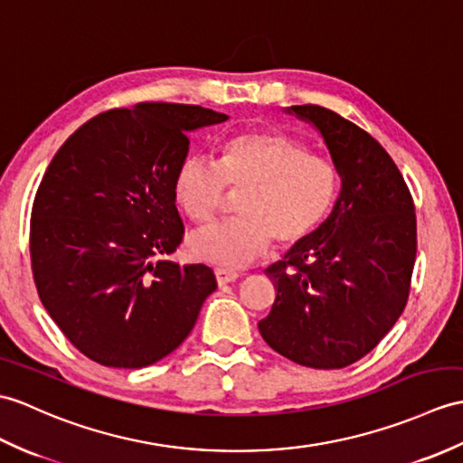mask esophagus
Listing matches in <instances>:
<instances>
[{"label":"esophagus","mask_w":463,"mask_h":463,"mask_svg":"<svg viewBox=\"0 0 463 463\" xmlns=\"http://www.w3.org/2000/svg\"><path fill=\"white\" fill-rule=\"evenodd\" d=\"M214 278H217V284L219 286H224V284L234 282L236 278H239V274L231 272V270H222V268H217V270H214Z\"/></svg>","instance_id":"esophagus-1"}]
</instances>
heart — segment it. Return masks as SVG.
I'll return each instance as SVG.
<instances>
[{"instance_id":"b5f03b06","label":"heart","mask_w":463,"mask_h":463,"mask_svg":"<svg viewBox=\"0 0 463 463\" xmlns=\"http://www.w3.org/2000/svg\"><path fill=\"white\" fill-rule=\"evenodd\" d=\"M227 187L242 195L241 219L209 224L189 236V252L222 270L244 268L270 249L307 239L329 214L337 174L324 157L280 132L254 130L227 139L217 164L189 156L174 179V195L189 219L207 222L222 207Z\"/></svg>"}]
</instances>
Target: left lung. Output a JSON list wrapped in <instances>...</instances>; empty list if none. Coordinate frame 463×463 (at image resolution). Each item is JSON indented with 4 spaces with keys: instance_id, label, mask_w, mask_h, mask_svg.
<instances>
[{
    "instance_id": "left-lung-1",
    "label": "left lung",
    "mask_w": 463,
    "mask_h": 463,
    "mask_svg": "<svg viewBox=\"0 0 463 463\" xmlns=\"http://www.w3.org/2000/svg\"><path fill=\"white\" fill-rule=\"evenodd\" d=\"M324 137L341 177L329 217L266 268L278 289L258 329L286 359L343 369L401 317L416 260L414 203L399 167L359 126L324 106H289Z\"/></svg>"
}]
</instances>
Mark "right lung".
<instances>
[{
	"mask_svg": "<svg viewBox=\"0 0 463 463\" xmlns=\"http://www.w3.org/2000/svg\"><path fill=\"white\" fill-rule=\"evenodd\" d=\"M229 116L144 102L82 124L52 157L31 211L43 306L74 347L114 369L167 357L217 289L209 266L169 260L183 241L174 179L187 132Z\"/></svg>",
	"mask_w": 463,
	"mask_h": 463,
	"instance_id": "add662e5",
	"label": "right lung"
}]
</instances>
